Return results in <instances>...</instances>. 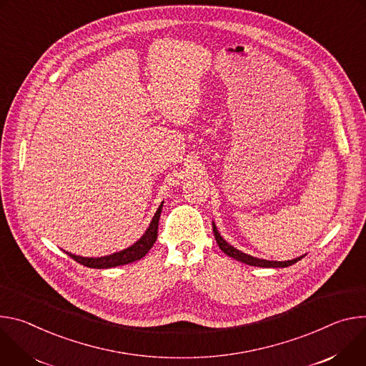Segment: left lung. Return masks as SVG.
<instances>
[{"label": "left lung", "mask_w": 366, "mask_h": 366, "mask_svg": "<svg viewBox=\"0 0 366 366\" xmlns=\"http://www.w3.org/2000/svg\"><path fill=\"white\" fill-rule=\"evenodd\" d=\"M212 228H214V235H215V239H217V244L219 246V249L229 257L238 260V262H242L246 264H250V266H257V267H288L294 263H297L298 260H301L302 257H297L294 260H287V262H274V260H263V259H257V257H253L250 254H246L242 253L239 250H237L235 247H232L231 244H228V242L221 237V234L218 232L215 224L212 222Z\"/></svg>", "instance_id": "obj_1"}]
</instances>
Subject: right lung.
<instances>
[{"label":"right lung","mask_w":366,"mask_h":366,"mask_svg":"<svg viewBox=\"0 0 366 366\" xmlns=\"http://www.w3.org/2000/svg\"><path fill=\"white\" fill-rule=\"evenodd\" d=\"M162 204L158 207L149 227L147 228L145 234L137 241L134 244L125 250L104 256V257H81V256H75L71 254L68 252H65L71 259H74L76 263L87 266V267H93V269H109V267H116V266H124L128 263H134L139 259H142L149 249L154 246V242L157 239V234H158V221H159V215H161V209H162Z\"/></svg>","instance_id":"right-lung-1"}]
</instances>
